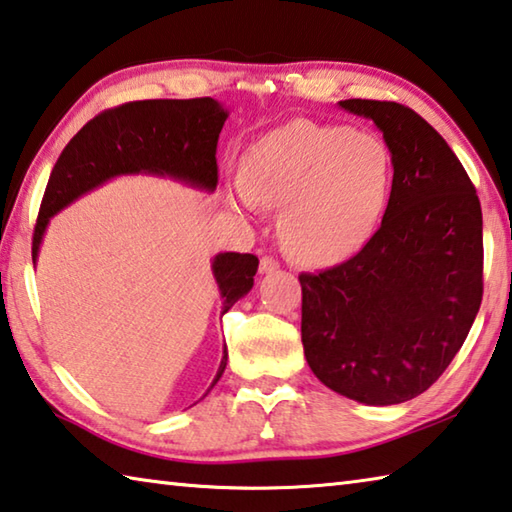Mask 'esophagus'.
<instances>
[{"mask_svg":"<svg viewBox=\"0 0 512 512\" xmlns=\"http://www.w3.org/2000/svg\"><path fill=\"white\" fill-rule=\"evenodd\" d=\"M280 268V262L275 257H262L259 259V273H275Z\"/></svg>","mask_w":512,"mask_h":512,"instance_id":"obj_1","label":"esophagus"}]
</instances>
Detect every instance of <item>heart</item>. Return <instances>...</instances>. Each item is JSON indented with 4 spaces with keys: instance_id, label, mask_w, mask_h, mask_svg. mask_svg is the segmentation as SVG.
I'll list each match as a JSON object with an SVG mask.
<instances>
[{
    "instance_id": "1",
    "label": "heart",
    "mask_w": 512,
    "mask_h": 512,
    "mask_svg": "<svg viewBox=\"0 0 512 512\" xmlns=\"http://www.w3.org/2000/svg\"><path fill=\"white\" fill-rule=\"evenodd\" d=\"M392 183V152L378 136L291 120L248 147L244 172L230 176L228 194L248 212L282 208L288 253L302 264L327 266L371 239Z\"/></svg>"
}]
</instances>
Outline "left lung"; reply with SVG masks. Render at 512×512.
<instances>
[{
	"label": "left lung",
	"instance_id": "obj_1",
	"mask_svg": "<svg viewBox=\"0 0 512 512\" xmlns=\"http://www.w3.org/2000/svg\"><path fill=\"white\" fill-rule=\"evenodd\" d=\"M392 152L383 224L349 262L302 273V345L320 383L365 405L423 394L457 356L483 293L479 197L443 136L410 107L340 100Z\"/></svg>",
	"mask_w": 512,
	"mask_h": 512
}]
</instances>
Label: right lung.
<instances>
[{
  "mask_svg": "<svg viewBox=\"0 0 512 512\" xmlns=\"http://www.w3.org/2000/svg\"><path fill=\"white\" fill-rule=\"evenodd\" d=\"M226 118L228 109L219 100L192 98L127 102L89 120L64 147L46 183L33 235V266L51 217L116 176L147 174L179 181L208 194L215 192V154ZM257 266L259 259L250 253L212 257V275L224 300L221 315L253 288ZM226 362L228 349L224 345V356L210 389L224 374Z\"/></svg>",
  "mask_w": 512,
  "mask_h": 512,
  "instance_id": "1",
  "label": "right lung"
}]
</instances>
